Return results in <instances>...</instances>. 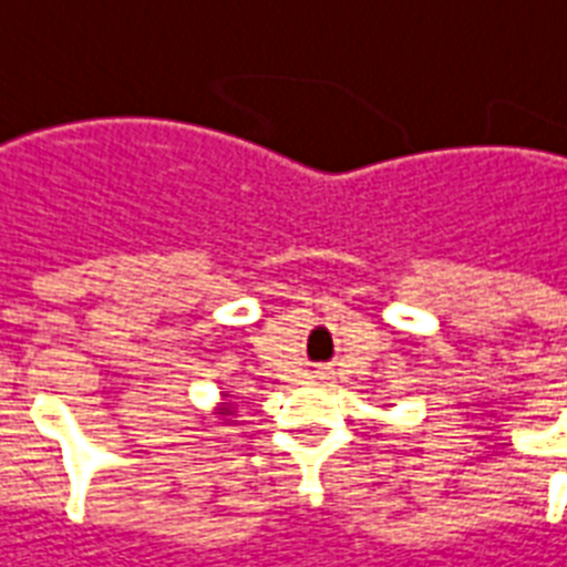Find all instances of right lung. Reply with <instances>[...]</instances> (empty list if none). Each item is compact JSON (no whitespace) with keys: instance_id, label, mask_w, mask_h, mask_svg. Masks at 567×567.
<instances>
[{"instance_id":"right-lung-1","label":"right lung","mask_w":567,"mask_h":567,"mask_svg":"<svg viewBox=\"0 0 567 567\" xmlns=\"http://www.w3.org/2000/svg\"><path fill=\"white\" fill-rule=\"evenodd\" d=\"M220 399H227V393H220ZM215 413H218V416H224V419L233 416V404H229V402H220L218 408H215ZM227 422H229V419H227ZM227 422H224V425H227Z\"/></svg>"}]
</instances>
